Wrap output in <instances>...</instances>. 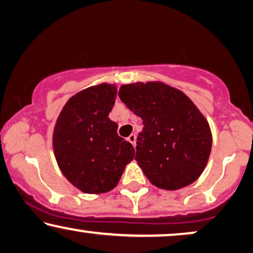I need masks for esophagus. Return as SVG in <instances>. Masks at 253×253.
<instances>
[{
  "mask_svg": "<svg viewBox=\"0 0 253 253\" xmlns=\"http://www.w3.org/2000/svg\"><path fill=\"white\" fill-rule=\"evenodd\" d=\"M128 141L133 144L134 147H135V144H136V135H135V134H130V135L128 136Z\"/></svg>",
  "mask_w": 253,
  "mask_h": 253,
  "instance_id": "1",
  "label": "esophagus"
}]
</instances>
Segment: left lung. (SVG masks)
<instances>
[{
  "label": "left lung",
  "instance_id": "1",
  "mask_svg": "<svg viewBox=\"0 0 253 253\" xmlns=\"http://www.w3.org/2000/svg\"><path fill=\"white\" fill-rule=\"evenodd\" d=\"M121 102L143 120L135 161L149 181L176 191L194 183L211 149L208 121L183 91L162 82L124 84Z\"/></svg>",
  "mask_w": 253,
  "mask_h": 253
}]
</instances>
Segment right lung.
<instances>
[{
  "label": "right lung",
  "mask_w": 253,
  "mask_h": 253,
  "mask_svg": "<svg viewBox=\"0 0 253 253\" xmlns=\"http://www.w3.org/2000/svg\"><path fill=\"white\" fill-rule=\"evenodd\" d=\"M116 97L114 84L86 87L69 98L54 127L53 149L60 170L84 193L113 190L135 155L109 118Z\"/></svg>",
  "instance_id": "right-lung-1"
}]
</instances>
